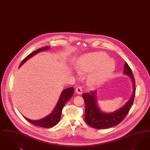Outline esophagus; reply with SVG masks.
<instances>
[{
    "instance_id": "obj_1",
    "label": "esophagus",
    "mask_w": 150,
    "mask_h": 150,
    "mask_svg": "<svg viewBox=\"0 0 150 150\" xmlns=\"http://www.w3.org/2000/svg\"><path fill=\"white\" fill-rule=\"evenodd\" d=\"M75 92L76 93H77L78 95H81L82 94V89L80 86H79L78 88H76V90H75Z\"/></svg>"
}]
</instances>
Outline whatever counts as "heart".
<instances>
[{"mask_svg":"<svg viewBox=\"0 0 150 150\" xmlns=\"http://www.w3.org/2000/svg\"><path fill=\"white\" fill-rule=\"evenodd\" d=\"M79 74H88L87 81L91 86L96 87L104 83L115 68V62L104 52H96L81 56L75 66Z\"/></svg>","mask_w":150,"mask_h":150,"instance_id":"obj_1","label":"heart"}]
</instances>
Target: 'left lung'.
I'll return each mask as SVG.
<instances>
[{
	"label": "left lung",
	"mask_w": 150,
	"mask_h": 150,
	"mask_svg": "<svg viewBox=\"0 0 150 150\" xmlns=\"http://www.w3.org/2000/svg\"><path fill=\"white\" fill-rule=\"evenodd\" d=\"M123 74L128 76L132 84V96L126 104L113 112H104L99 107L97 99V90L83 95L85 103V120L89 126L97 129H107L118 125L126 117L133 103L135 96V83L132 71L127 62L124 66Z\"/></svg>",
	"instance_id": "8db88e82"
}]
</instances>
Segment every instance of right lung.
<instances>
[{
    "label": "right lung",
    "mask_w": 150,
    "mask_h": 150,
    "mask_svg": "<svg viewBox=\"0 0 150 150\" xmlns=\"http://www.w3.org/2000/svg\"><path fill=\"white\" fill-rule=\"evenodd\" d=\"M49 49H50V46H46L43 48H40L35 51L33 52L32 53L28 55L24 60L22 61L19 67H20L32 57L36 55V54L41 51L47 50ZM74 89L72 87L67 88L66 89L62 90L60 95V98L58 100V102L57 103L52 112L50 114H48L47 116H46L45 117L43 118L42 119L39 120H30L23 115V116L25 120L35 126H39L43 128H51L53 126H55L59 122L61 118L62 108L67 102L69 101L71 98L72 95L74 94Z\"/></svg>",
    "instance_id": "obj_1"
}]
</instances>
